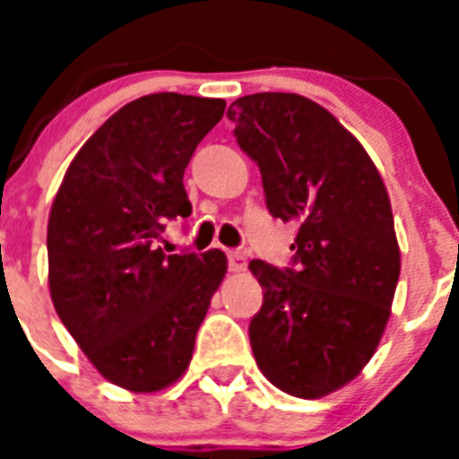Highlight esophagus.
<instances>
[{"instance_id":"1","label":"esophagus","mask_w":459,"mask_h":459,"mask_svg":"<svg viewBox=\"0 0 459 459\" xmlns=\"http://www.w3.org/2000/svg\"><path fill=\"white\" fill-rule=\"evenodd\" d=\"M227 264H230L232 273H241V271H246L248 262H246V255L238 253V250H232V253L227 255Z\"/></svg>"}]
</instances>
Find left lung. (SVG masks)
Here are the masks:
<instances>
[{"label":"left lung","instance_id":"left-lung-1","mask_svg":"<svg viewBox=\"0 0 459 459\" xmlns=\"http://www.w3.org/2000/svg\"><path fill=\"white\" fill-rule=\"evenodd\" d=\"M227 117L271 216L299 225L296 269L250 262L264 290L248 328L255 360L280 391L324 397L366 368L391 317L400 248L386 186L360 142L306 96L253 93Z\"/></svg>","mask_w":459,"mask_h":459}]
</instances>
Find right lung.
I'll return each instance as SVG.
<instances>
[{
  "instance_id": "obj_1",
  "label": "right lung",
  "mask_w": 459,
  "mask_h": 459,
  "mask_svg": "<svg viewBox=\"0 0 459 459\" xmlns=\"http://www.w3.org/2000/svg\"><path fill=\"white\" fill-rule=\"evenodd\" d=\"M225 100L149 93L124 105L68 165L48 221L55 310L93 368L133 393L168 388L188 368L195 335L227 257L165 255V221L188 218L184 172Z\"/></svg>"
}]
</instances>
